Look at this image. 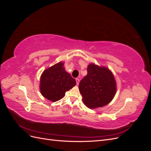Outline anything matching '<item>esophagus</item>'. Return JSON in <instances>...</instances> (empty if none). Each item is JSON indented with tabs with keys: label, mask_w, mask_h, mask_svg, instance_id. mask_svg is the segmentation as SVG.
Instances as JSON below:
<instances>
[{
	"label": "esophagus",
	"mask_w": 151,
	"mask_h": 151,
	"mask_svg": "<svg viewBox=\"0 0 151 151\" xmlns=\"http://www.w3.org/2000/svg\"><path fill=\"white\" fill-rule=\"evenodd\" d=\"M76 84H77V85H78V84H79V81H80V79H79V78H76Z\"/></svg>",
	"instance_id": "1"
}]
</instances>
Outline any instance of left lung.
<instances>
[{
    "instance_id": "1",
    "label": "left lung",
    "mask_w": 151,
    "mask_h": 151,
    "mask_svg": "<svg viewBox=\"0 0 151 151\" xmlns=\"http://www.w3.org/2000/svg\"><path fill=\"white\" fill-rule=\"evenodd\" d=\"M88 74L81 81L79 91L83 101L91 109L102 107L111 101L116 91L113 73L109 68L91 63L87 68Z\"/></svg>"
}]
</instances>
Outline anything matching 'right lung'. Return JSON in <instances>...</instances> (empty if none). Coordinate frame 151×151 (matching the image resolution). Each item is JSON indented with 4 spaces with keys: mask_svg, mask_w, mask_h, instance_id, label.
<instances>
[{
    "mask_svg": "<svg viewBox=\"0 0 151 151\" xmlns=\"http://www.w3.org/2000/svg\"><path fill=\"white\" fill-rule=\"evenodd\" d=\"M63 65V62L57 63L45 70L41 76L40 92L53 102L62 99L66 91L76 84L75 79L65 71Z\"/></svg>",
    "mask_w": 151,
    "mask_h": 151,
    "instance_id": "1",
    "label": "right lung"
}]
</instances>
